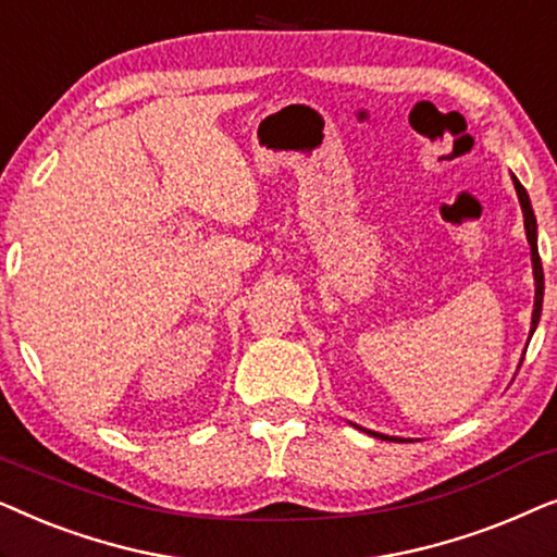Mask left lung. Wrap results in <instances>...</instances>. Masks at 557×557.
I'll return each mask as SVG.
<instances>
[{
    "instance_id": "left-lung-1",
    "label": "left lung",
    "mask_w": 557,
    "mask_h": 557,
    "mask_svg": "<svg viewBox=\"0 0 557 557\" xmlns=\"http://www.w3.org/2000/svg\"><path fill=\"white\" fill-rule=\"evenodd\" d=\"M515 180V177H512ZM515 189H517V197H520V205H522V215H524V233H528V240H530V250H532V269H535V281H537V288H543V263H540V253H537V225H535V212H532V205H530V197L524 193V187L520 185V180H515ZM540 301H543V296L535 299V311H532V332H535V326L540 322ZM372 436H377V433H372ZM385 438V436H380Z\"/></svg>"
}]
</instances>
